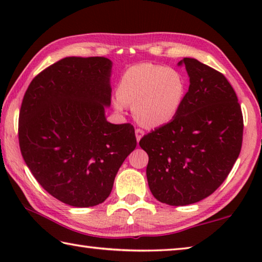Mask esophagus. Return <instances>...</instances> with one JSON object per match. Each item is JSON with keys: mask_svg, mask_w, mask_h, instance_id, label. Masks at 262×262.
<instances>
[{"mask_svg": "<svg viewBox=\"0 0 262 262\" xmlns=\"http://www.w3.org/2000/svg\"><path fill=\"white\" fill-rule=\"evenodd\" d=\"M135 135H136V140H137V142H139L141 139H142V136L144 135V132L141 129V128H137V129H135Z\"/></svg>", "mask_w": 262, "mask_h": 262, "instance_id": "1", "label": "esophagus"}]
</instances>
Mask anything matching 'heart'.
Segmentation results:
<instances>
[{
  "mask_svg": "<svg viewBox=\"0 0 262 262\" xmlns=\"http://www.w3.org/2000/svg\"><path fill=\"white\" fill-rule=\"evenodd\" d=\"M185 91V79L178 70L141 63L122 75L115 106L121 110L123 105H134V115L141 125L162 127L178 114Z\"/></svg>",
  "mask_w": 262,
  "mask_h": 262,
  "instance_id": "b5f03b06",
  "label": "heart"
}]
</instances>
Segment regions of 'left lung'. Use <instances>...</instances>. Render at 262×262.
Returning <instances> with one entry per match:
<instances>
[{"label":"left lung","instance_id":"1","mask_svg":"<svg viewBox=\"0 0 262 262\" xmlns=\"http://www.w3.org/2000/svg\"><path fill=\"white\" fill-rule=\"evenodd\" d=\"M189 88L173 120L140 141L148 154L149 188L158 201L186 206L209 196L223 184L241 154L243 113L222 73L185 57Z\"/></svg>","mask_w":262,"mask_h":262}]
</instances>
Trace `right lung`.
I'll list each match as a JSON object with an SVG mask.
<instances>
[{
	"instance_id": "add662e5",
	"label": "right lung",
	"mask_w": 262,
	"mask_h": 262,
	"mask_svg": "<svg viewBox=\"0 0 262 262\" xmlns=\"http://www.w3.org/2000/svg\"><path fill=\"white\" fill-rule=\"evenodd\" d=\"M111 69L104 56L64 57L32 79L21 101V156L41 187L66 205L104 202L136 147L133 125L105 118Z\"/></svg>"
}]
</instances>
